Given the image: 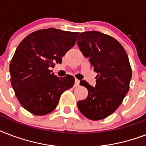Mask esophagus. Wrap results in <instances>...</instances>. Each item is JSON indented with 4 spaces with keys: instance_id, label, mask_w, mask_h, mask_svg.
Returning <instances> with one entry per match:
<instances>
[{
    "instance_id": "1",
    "label": "esophagus",
    "mask_w": 146,
    "mask_h": 146,
    "mask_svg": "<svg viewBox=\"0 0 146 146\" xmlns=\"http://www.w3.org/2000/svg\"><path fill=\"white\" fill-rule=\"evenodd\" d=\"M79 84H80V80H76V79L75 84H74V86H79Z\"/></svg>"
}]
</instances>
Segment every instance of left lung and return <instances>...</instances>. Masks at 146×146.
<instances>
[{"label":"left lung","instance_id":"left-lung-1","mask_svg":"<svg viewBox=\"0 0 146 146\" xmlns=\"http://www.w3.org/2000/svg\"><path fill=\"white\" fill-rule=\"evenodd\" d=\"M77 44L98 73L95 87L80 81L89 93L77 102L78 108L89 120H102L117 110L128 92L132 78L129 58L115 38L96 31L80 33Z\"/></svg>","mask_w":146,"mask_h":146}]
</instances>
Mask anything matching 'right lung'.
Returning <instances> with one entry per match:
<instances>
[{"label": "right lung", "mask_w": 146, "mask_h": 146, "mask_svg": "<svg viewBox=\"0 0 146 146\" xmlns=\"http://www.w3.org/2000/svg\"><path fill=\"white\" fill-rule=\"evenodd\" d=\"M79 33L54 28L35 31L16 49L10 64V81L17 99L35 115H45L57 107L61 94L73 87L75 79L58 78L50 67L75 44Z\"/></svg>", "instance_id": "1"}]
</instances>
